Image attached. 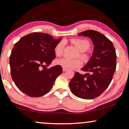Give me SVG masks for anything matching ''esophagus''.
Listing matches in <instances>:
<instances>
[{
    "instance_id": "esophagus-1",
    "label": "esophagus",
    "mask_w": 129,
    "mask_h": 129,
    "mask_svg": "<svg viewBox=\"0 0 129 129\" xmlns=\"http://www.w3.org/2000/svg\"><path fill=\"white\" fill-rule=\"evenodd\" d=\"M62 70H63V71H66L67 70V69H66V68H62Z\"/></svg>"
}]
</instances>
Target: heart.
<instances>
[{
	"mask_svg": "<svg viewBox=\"0 0 129 129\" xmlns=\"http://www.w3.org/2000/svg\"><path fill=\"white\" fill-rule=\"evenodd\" d=\"M71 43L73 44L76 48L80 51L79 56L84 62H87L90 59V55L87 50L90 48V43L87 40L83 39H72L70 40ZM64 48V43L63 41L58 42L54 48V52L57 56H61L62 55ZM56 64L61 66L66 69H74L80 67L81 66V61L79 59H70L67 58H62L58 59Z\"/></svg>",
	"mask_w": 129,
	"mask_h": 129,
	"instance_id": "b5f03b06",
	"label": "heart"
}]
</instances>
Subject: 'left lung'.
Listing matches in <instances>:
<instances>
[{
    "label": "left lung",
    "mask_w": 129,
    "mask_h": 129,
    "mask_svg": "<svg viewBox=\"0 0 129 129\" xmlns=\"http://www.w3.org/2000/svg\"><path fill=\"white\" fill-rule=\"evenodd\" d=\"M79 36L89 37L94 45L93 53L87 65L81 70L90 73L76 72L70 82L71 92L82 99L98 97L111 82L117 66V55L112 42L97 31L89 30Z\"/></svg>",
    "instance_id": "1"
}]
</instances>
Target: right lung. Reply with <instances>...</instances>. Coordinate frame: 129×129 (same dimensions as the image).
I'll list each match as a JSON object with an SVG mask.
<instances>
[{"mask_svg": "<svg viewBox=\"0 0 129 129\" xmlns=\"http://www.w3.org/2000/svg\"><path fill=\"white\" fill-rule=\"evenodd\" d=\"M61 39L34 32L21 37L14 45L9 59L12 79L17 87L31 97L48 93L55 80L62 73L60 66L48 67L55 58L54 48Z\"/></svg>", "mask_w": 129, "mask_h": 129, "instance_id": "right-lung-1", "label": "right lung"}]
</instances>
